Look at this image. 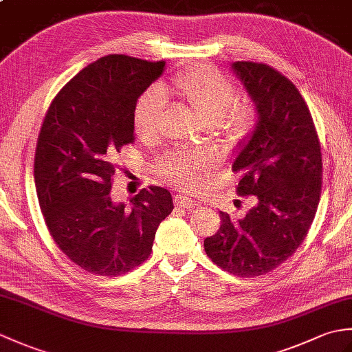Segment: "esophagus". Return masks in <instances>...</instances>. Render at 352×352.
Masks as SVG:
<instances>
[{
  "instance_id": "1",
  "label": "esophagus",
  "mask_w": 352,
  "mask_h": 352,
  "mask_svg": "<svg viewBox=\"0 0 352 352\" xmlns=\"http://www.w3.org/2000/svg\"><path fill=\"white\" fill-rule=\"evenodd\" d=\"M174 204L177 207H182V208H193L195 207V201L189 197H183V195H175L174 197Z\"/></svg>"
}]
</instances>
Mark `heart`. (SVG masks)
Instances as JSON below:
<instances>
[{"instance_id":"heart-1","label":"heart","mask_w":352,"mask_h":352,"mask_svg":"<svg viewBox=\"0 0 352 352\" xmlns=\"http://www.w3.org/2000/svg\"><path fill=\"white\" fill-rule=\"evenodd\" d=\"M164 96H174L195 110L207 125L223 126L231 133H246L256 121V109L239 102L236 85L212 66H193L177 74L169 83L149 87L140 95L133 113L134 130L144 140L159 133L164 111ZM208 162L198 153L160 155L154 169L168 182L184 189H198L204 183Z\"/></svg>"}]
</instances>
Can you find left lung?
I'll return each mask as SVG.
<instances>
[{"instance_id":"1","label":"left lung","mask_w":352,"mask_h":352,"mask_svg":"<svg viewBox=\"0 0 352 352\" xmlns=\"http://www.w3.org/2000/svg\"><path fill=\"white\" fill-rule=\"evenodd\" d=\"M233 71L257 107V125L233 163L241 197H257L242 219L221 212V227L204 241L214 265L258 276L284 263L309 233L322 188L318 131L302 95L272 66L234 62Z\"/></svg>"}]
</instances>
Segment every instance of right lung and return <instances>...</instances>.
Segmentation results:
<instances>
[{"mask_svg": "<svg viewBox=\"0 0 352 352\" xmlns=\"http://www.w3.org/2000/svg\"><path fill=\"white\" fill-rule=\"evenodd\" d=\"M164 62L110 54L81 69L51 101L34 154L37 199L60 251L86 272L118 276L149 257L172 212L169 190L149 186L130 207L110 198L118 153L134 142L139 96Z\"/></svg>", "mask_w": 352, "mask_h": 352, "instance_id": "obj_1", "label": "right lung"}]
</instances>
